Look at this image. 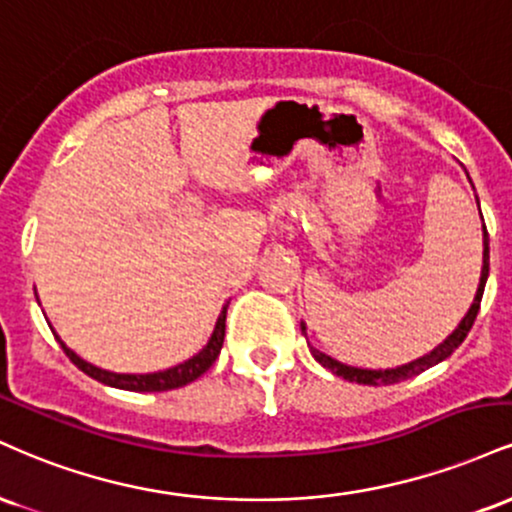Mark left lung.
<instances>
[{
	"instance_id": "left-lung-1",
	"label": "left lung",
	"mask_w": 512,
	"mask_h": 512,
	"mask_svg": "<svg viewBox=\"0 0 512 512\" xmlns=\"http://www.w3.org/2000/svg\"><path fill=\"white\" fill-rule=\"evenodd\" d=\"M477 203H479V198H477ZM479 213H482V210H479ZM486 278H489V232H486V227H484V266H482V278H479L477 297H474L470 311H467V316L462 318L460 326L453 330V335H448V340H443L434 352L424 354L422 359H414V362L405 364V366H398V369H386V371L357 369V366L340 364L338 359L328 357V354L316 350V347H311V354H314V359L318 364L326 366V369L333 371V374H338L340 378H345V381H350V383H364V386H390V383H400V381H407V378H412V376H419L422 371L431 369V366L443 362V359H448L450 354H453L462 345V340L467 338V333H470V328L474 326V318H477V314H479V302H482ZM302 333L306 335L304 323H302Z\"/></svg>"
}]
</instances>
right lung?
<instances>
[{
	"label": "right lung",
	"mask_w": 512,
	"mask_h": 512,
	"mask_svg": "<svg viewBox=\"0 0 512 512\" xmlns=\"http://www.w3.org/2000/svg\"><path fill=\"white\" fill-rule=\"evenodd\" d=\"M225 318H227V306L222 309L218 323H215V330H213V335H210L208 345L203 347L196 357H191L189 362H184L179 366H172V369H167V371H158V374H112V371L98 369V366L83 362V359L78 357V354L71 352L69 347H66L64 342L57 338V335H54V338L59 340V345H62L66 357H69L71 362H74L78 369L83 371V374L95 378V381L105 383V386H112V388L136 390V393H160V390H174V388L186 386V383L196 381L198 376H203L210 366H213V362L218 359V354L222 350V340H225Z\"/></svg>",
	"instance_id": "right-lung-1"
}]
</instances>
